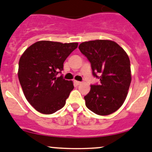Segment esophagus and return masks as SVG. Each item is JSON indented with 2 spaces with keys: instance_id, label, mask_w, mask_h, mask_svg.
<instances>
[{
  "instance_id": "1",
  "label": "esophagus",
  "mask_w": 152,
  "mask_h": 152,
  "mask_svg": "<svg viewBox=\"0 0 152 152\" xmlns=\"http://www.w3.org/2000/svg\"><path fill=\"white\" fill-rule=\"evenodd\" d=\"M74 83H75V85H77V86H79V85H80L82 83L81 82L77 81V80H75V81H74Z\"/></svg>"
}]
</instances>
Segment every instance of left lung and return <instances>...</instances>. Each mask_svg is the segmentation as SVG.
<instances>
[{
    "label": "left lung",
    "instance_id": "obj_1",
    "mask_svg": "<svg viewBox=\"0 0 152 152\" xmlns=\"http://www.w3.org/2000/svg\"><path fill=\"white\" fill-rule=\"evenodd\" d=\"M79 49L88 59L99 84L91 85L84 96L86 107L95 114L107 115L123 104L131 82V64L126 52L110 40L82 42Z\"/></svg>",
    "mask_w": 152,
    "mask_h": 152
}]
</instances>
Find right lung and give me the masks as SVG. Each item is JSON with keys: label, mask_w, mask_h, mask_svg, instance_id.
<instances>
[{"label": "right lung", "mask_w": 152, "mask_h": 152, "mask_svg": "<svg viewBox=\"0 0 152 152\" xmlns=\"http://www.w3.org/2000/svg\"><path fill=\"white\" fill-rule=\"evenodd\" d=\"M78 43L39 41L26 49L18 63V80L29 103L43 114H51L64 107L74 85L57 77L63 63Z\"/></svg>", "instance_id": "right-lung-1"}]
</instances>
